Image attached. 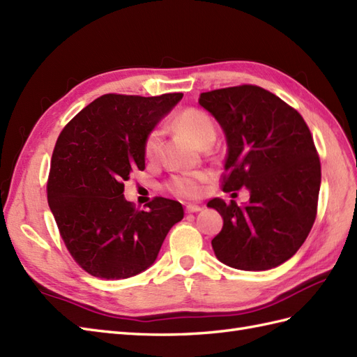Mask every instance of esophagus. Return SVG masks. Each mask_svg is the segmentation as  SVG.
Wrapping results in <instances>:
<instances>
[{
    "mask_svg": "<svg viewBox=\"0 0 357 357\" xmlns=\"http://www.w3.org/2000/svg\"><path fill=\"white\" fill-rule=\"evenodd\" d=\"M202 206H198V204H186V212L188 213H195V212H199L202 211Z\"/></svg>",
    "mask_w": 357,
    "mask_h": 357,
    "instance_id": "1",
    "label": "esophagus"
}]
</instances>
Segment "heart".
Here are the masks:
<instances>
[{
	"instance_id": "heart-1",
	"label": "heart",
	"mask_w": 357,
	"mask_h": 357,
	"mask_svg": "<svg viewBox=\"0 0 357 357\" xmlns=\"http://www.w3.org/2000/svg\"><path fill=\"white\" fill-rule=\"evenodd\" d=\"M176 124L199 145L211 144L216 136L213 119L206 112L195 107H186L181 110L176 118ZM160 141L162 133L159 128H154L146 135L144 141V155L146 159L154 160L158 158ZM207 172H181L177 176H172L165 183V189L169 194L181 198H198L204 192V185L207 183Z\"/></svg>"
}]
</instances>
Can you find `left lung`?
Segmentation results:
<instances>
[{
    "mask_svg": "<svg viewBox=\"0 0 357 357\" xmlns=\"http://www.w3.org/2000/svg\"><path fill=\"white\" fill-rule=\"evenodd\" d=\"M198 102L227 139L222 190H250L242 207L233 199L207 203L224 220L212 239L216 257L244 271L282 265L317 218L321 163L307 124L289 104L255 84L203 92Z\"/></svg>",
    "mask_w": 357,
    "mask_h": 357,
    "instance_id": "8db88e82",
    "label": "left lung"
}]
</instances>
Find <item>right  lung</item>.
<instances>
[{
	"label": "right lung",
	"instance_id": "1",
	"mask_svg": "<svg viewBox=\"0 0 357 357\" xmlns=\"http://www.w3.org/2000/svg\"><path fill=\"white\" fill-rule=\"evenodd\" d=\"M183 93L159 97L106 93L60 132L47 197L69 255L93 277L128 279L153 265L178 202L154 197L145 211L124 198V181L145 169L144 141Z\"/></svg>",
	"mask_w": 357,
	"mask_h": 357
}]
</instances>
